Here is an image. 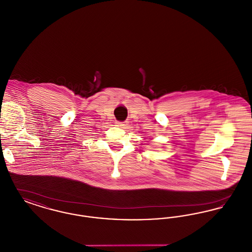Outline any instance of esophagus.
<instances>
[{
	"mask_svg": "<svg viewBox=\"0 0 252 252\" xmlns=\"http://www.w3.org/2000/svg\"><path fill=\"white\" fill-rule=\"evenodd\" d=\"M118 126H120L121 128H127L128 124L127 122H118Z\"/></svg>",
	"mask_w": 252,
	"mask_h": 252,
	"instance_id": "1",
	"label": "esophagus"
}]
</instances>
